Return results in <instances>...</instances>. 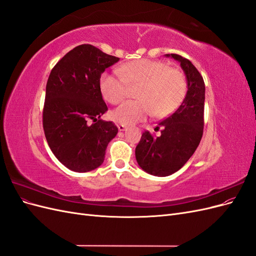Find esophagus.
<instances>
[{"instance_id":"1","label":"esophagus","mask_w":256,"mask_h":256,"mask_svg":"<svg viewBox=\"0 0 256 256\" xmlns=\"http://www.w3.org/2000/svg\"><path fill=\"white\" fill-rule=\"evenodd\" d=\"M118 128L120 131H124V130H126L127 126L126 125H122V124H118Z\"/></svg>"}]
</instances>
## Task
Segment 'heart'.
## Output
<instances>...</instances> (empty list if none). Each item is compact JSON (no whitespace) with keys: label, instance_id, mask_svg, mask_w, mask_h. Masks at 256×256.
Masks as SVG:
<instances>
[{"label":"heart","instance_id":"1","mask_svg":"<svg viewBox=\"0 0 256 256\" xmlns=\"http://www.w3.org/2000/svg\"><path fill=\"white\" fill-rule=\"evenodd\" d=\"M120 76L104 72L99 79L100 92L106 102L118 104L128 94V86H138V100L127 102L110 113L122 125H132L154 113L157 118L172 114L187 94L188 81L177 68L164 62L141 58L118 67Z\"/></svg>","mask_w":256,"mask_h":256}]
</instances>
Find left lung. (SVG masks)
Returning <instances> with one entry per match:
<instances>
[{
	"mask_svg": "<svg viewBox=\"0 0 256 256\" xmlns=\"http://www.w3.org/2000/svg\"><path fill=\"white\" fill-rule=\"evenodd\" d=\"M180 63L188 81V90L180 108L161 120L154 136L144 131L136 147L138 164L146 173L164 177L182 168L194 154L203 136L205 83L191 62L178 54H166Z\"/></svg>",
	"mask_w": 256,
	"mask_h": 256,
	"instance_id": "left-lung-1",
	"label": "left lung"
}]
</instances>
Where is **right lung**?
Here are the masks:
<instances>
[{
    "label": "right lung",
    "instance_id": "add662e5",
    "mask_svg": "<svg viewBox=\"0 0 256 256\" xmlns=\"http://www.w3.org/2000/svg\"><path fill=\"white\" fill-rule=\"evenodd\" d=\"M118 60L94 46L80 44L50 72L42 111L44 136L54 156L74 172L102 166L108 144L118 132L112 122L100 120L108 106L99 88L102 74Z\"/></svg>",
    "mask_w": 256,
    "mask_h": 256
}]
</instances>
